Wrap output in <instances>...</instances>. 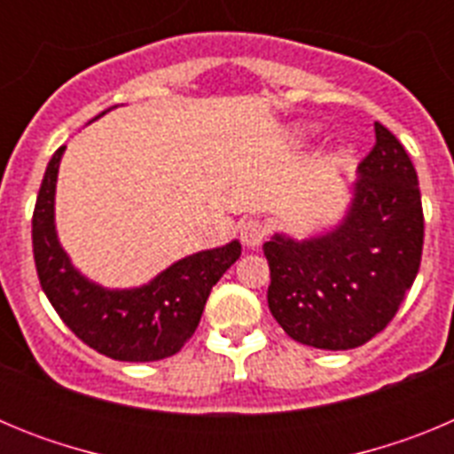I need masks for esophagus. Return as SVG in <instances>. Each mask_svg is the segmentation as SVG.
Returning a JSON list of instances; mask_svg holds the SVG:
<instances>
[{
	"mask_svg": "<svg viewBox=\"0 0 454 454\" xmlns=\"http://www.w3.org/2000/svg\"><path fill=\"white\" fill-rule=\"evenodd\" d=\"M268 227L259 218H250L243 223L240 227V240L246 243L247 247H259L266 240Z\"/></svg>",
	"mask_w": 454,
	"mask_h": 454,
	"instance_id": "obj_1",
	"label": "esophagus"
}]
</instances>
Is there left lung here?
Listing matches in <instances>:
<instances>
[{"instance_id":"1","label":"left lung","mask_w":454,"mask_h":454,"mask_svg":"<svg viewBox=\"0 0 454 454\" xmlns=\"http://www.w3.org/2000/svg\"><path fill=\"white\" fill-rule=\"evenodd\" d=\"M346 220L330 234L263 243L268 307L293 340L320 350L359 348L398 314L423 254V204L407 150L375 122V145Z\"/></svg>"}]
</instances>
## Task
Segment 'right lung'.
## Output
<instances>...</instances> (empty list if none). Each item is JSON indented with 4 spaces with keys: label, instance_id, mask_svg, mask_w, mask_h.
<instances>
[{
    "label": "right lung",
    "instance_id": "right-lung-1",
    "mask_svg": "<svg viewBox=\"0 0 454 454\" xmlns=\"http://www.w3.org/2000/svg\"><path fill=\"white\" fill-rule=\"evenodd\" d=\"M66 145L50 159L35 200L31 239L40 286L74 336L115 362H159L177 355L198 330L208 293L240 256L234 240L186 256L147 286L106 291L72 268L54 231V191Z\"/></svg>",
    "mask_w": 454,
    "mask_h": 454
}]
</instances>
